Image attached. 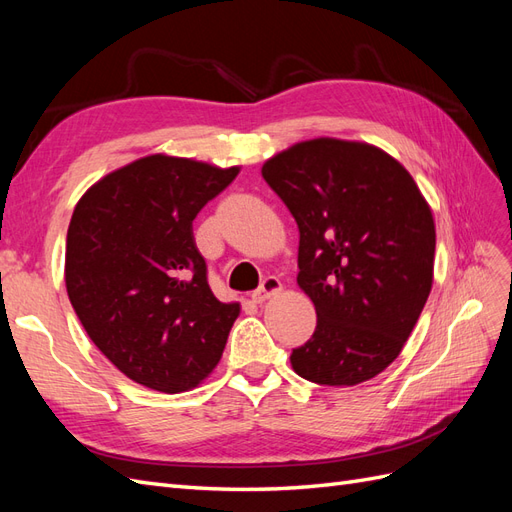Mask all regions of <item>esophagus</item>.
<instances>
[{
  "label": "esophagus",
  "instance_id": "esophagus-1",
  "mask_svg": "<svg viewBox=\"0 0 512 512\" xmlns=\"http://www.w3.org/2000/svg\"><path fill=\"white\" fill-rule=\"evenodd\" d=\"M280 292H282V282L277 280V277H265L260 288L252 292V299H254V303H265L267 299L275 297V294H280Z\"/></svg>",
  "mask_w": 512,
  "mask_h": 512
}]
</instances>
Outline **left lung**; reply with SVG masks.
<instances>
[{"label":"left lung","mask_w":512,"mask_h":512,"mask_svg":"<svg viewBox=\"0 0 512 512\" xmlns=\"http://www.w3.org/2000/svg\"><path fill=\"white\" fill-rule=\"evenodd\" d=\"M262 177L299 226L297 284L318 316L292 369L327 386L371 380L397 359L431 292L427 200L386 151L327 136L277 153Z\"/></svg>","instance_id":"1"}]
</instances>
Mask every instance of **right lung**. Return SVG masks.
I'll list each match as a JSON object with an SVG mask.
<instances>
[{
  "instance_id": "add662e5",
  "label": "right lung",
  "mask_w": 512,
  "mask_h": 512,
  "mask_svg": "<svg viewBox=\"0 0 512 512\" xmlns=\"http://www.w3.org/2000/svg\"><path fill=\"white\" fill-rule=\"evenodd\" d=\"M237 175L156 153L108 173L74 207L70 303L106 359L147 389L190 391L222 359L241 307L215 299L192 222Z\"/></svg>"
}]
</instances>
